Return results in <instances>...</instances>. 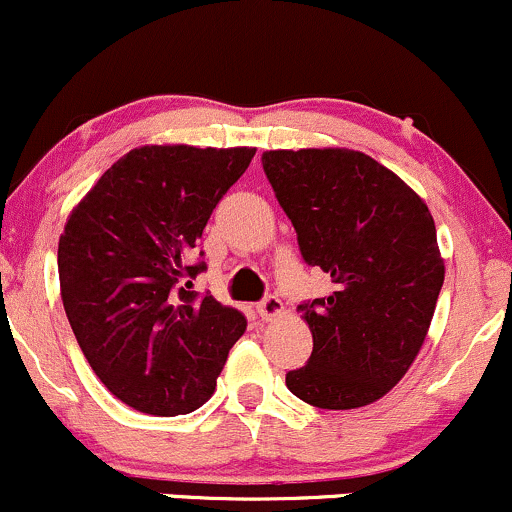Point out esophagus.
Wrapping results in <instances>:
<instances>
[{"instance_id":"esophagus-1","label":"esophagus","mask_w":512,"mask_h":512,"mask_svg":"<svg viewBox=\"0 0 512 512\" xmlns=\"http://www.w3.org/2000/svg\"><path fill=\"white\" fill-rule=\"evenodd\" d=\"M256 312H258V317H261V319L271 321V319L280 317V314H283V302H280V297L266 295L261 302L256 304Z\"/></svg>"}]
</instances>
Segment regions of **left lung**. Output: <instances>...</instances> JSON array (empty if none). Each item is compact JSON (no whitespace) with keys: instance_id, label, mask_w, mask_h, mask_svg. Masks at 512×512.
Listing matches in <instances>:
<instances>
[{"instance_id":"1","label":"left lung","mask_w":512,"mask_h":512,"mask_svg":"<svg viewBox=\"0 0 512 512\" xmlns=\"http://www.w3.org/2000/svg\"><path fill=\"white\" fill-rule=\"evenodd\" d=\"M307 266L329 297L302 302L314 350L290 370L292 394L319 409H358L406 375L421 350L445 266L435 222L399 176L353 149H275L261 157Z\"/></svg>"}]
</instances>
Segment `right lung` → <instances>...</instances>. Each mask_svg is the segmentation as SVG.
Wrapping results in <instances>:
<instances>
[{
    "instance_id": "obj_1",
    "label": "right lung",
    "mask_w": 512,
    "mask_h": 512,
    "mask_svg": "<svg viewBox=\"0 0 512 512\" xmlns=\"http://www.w3.org/2000/svg\"><path fill=\"white\" fill-rule=\"evenodd\" d=\"M256 149L140 147L72 210L57 249L62 304L91 370L142 413L179 416L215 392L246 331L237 307L191 290L198 239Z\"/></svg>"
}]
</instances>
